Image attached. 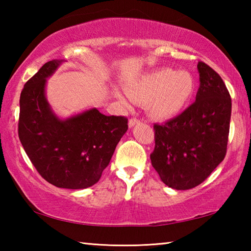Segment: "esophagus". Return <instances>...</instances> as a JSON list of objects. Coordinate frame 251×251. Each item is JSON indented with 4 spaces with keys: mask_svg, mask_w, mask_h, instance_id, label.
<instances>
[{
    "mask_svg": "<svg viewBox=\"0 0 251 251\" xmlns=\"http://www.w3.org/2000/svg\"><path fill=\"white\" fill-rule=\"evenodd\" d=\"M139 121L137 120V118H130L129 120V122H128V126L129 127H133V126H135L136 124H137Z\"/></svg>",
    "mask_w": 251,
    "mask_h": 251,
    "instance_id": "1",
    "label": "esophagus"
}]
</instances>
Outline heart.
Masks as SVG:
<instances>
[{"instance_id":"1","label":"heart","mask_w":251,"mask_h":251,"mask_svg":"<svg viewBox=\"0 0 251 251\" xmlns=\"http://www.w3.org/2000/svg\"><path fill=\"white\" fill-rule=\"evenodd\" d=\"M195 82L186 71L160 69L148 74L130 87L133 100H148V107L154 115L169 117L181 110L192 99ZM124 100V97L118 94Z\"/></svg>"}]
</instances>
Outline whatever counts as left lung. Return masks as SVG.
<instances>
[{
    "instance_id": "1",
    "label": "left lung",
    "mask_w": 251,
    "mask_h": 251,
    "mask_svg": "<svg viewBox=\"0 0 251 251\" xmlns=\"http://www.w3.org/2000/svg\"><path fill=\"white\" fill-rule=\"evenodd\" d=\"M196 100L179 115L155 124L152 167L171 188H194L224 160L227 151L231 99L218 73L198 62Z\"/></svg>"
}]
</instances>
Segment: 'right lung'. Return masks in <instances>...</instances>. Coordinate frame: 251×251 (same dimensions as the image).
I'll list each match as a JSON object with an SVG mask.
<instances>
[{"instance_id":"add662e5","label":"right lung","mask_w":251,"mask_h":251,"mask_svg":"<svg viewBox=\"0 0 251 251\" xmlns=\"http://www.w3.org/2000/svg\"><path fill=\"white\" fill-rule=\"evenodd\" d=\"M63 62L45 63L25 83L20 97L19 137L46 181L59 188L83 189L100 180L128 129V121L103 115L96 108L66 120L55 115L45 97V85Z\"/></svg>"}]
</instances>
